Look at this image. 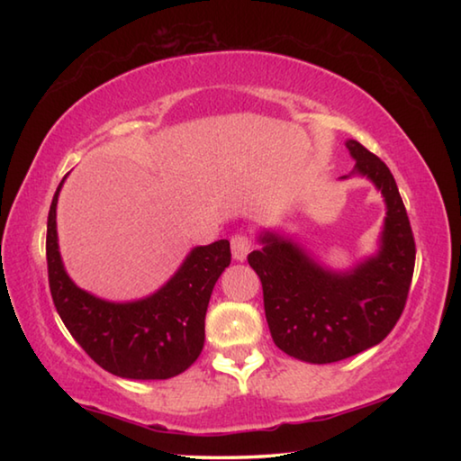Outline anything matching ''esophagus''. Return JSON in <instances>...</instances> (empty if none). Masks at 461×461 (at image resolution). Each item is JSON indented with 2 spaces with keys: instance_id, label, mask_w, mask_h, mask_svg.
<instances>
[{
  "instance_id": "esophagus-1",
  "label": "esophagus",
  "mask_w": 461,
  "mask_h": 461,
  "mask_svg": "<svg viewBox=\"0 0 461 461\" xmlns=\"http://www.w3.org/2000/svg\"><path fill=\"white\" fill-rule=\"evenodd\" d=\"M249 248H252V240H249L246 233H236V236L231 238V254L238 262L246 260Z\"/></svg>"
}]
</instances>
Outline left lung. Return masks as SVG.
<instances>
[{"mask_svg": "<svg viewBox=\"0 0 461 461\" xmlns=\"http://www.w3.org/2000/svg\"><path fill=\"white\" fill-rule=\"evenodd\" d=\"M346 146L356 160L349 175L370 178L386 203L378 252L338 272L315 262L296 241L264 231L262 248L248 254L262 283L272 339L309 364L346 360L384 339L407 305L415 270V238L393 173L356 140Z\"/></svg>", "mask_w": 461, "mask_h": 461, "instance_id": "8db88e82", "label": "left lung"}]
</instances>
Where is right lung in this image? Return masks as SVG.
<instances>
[{
  "label": "right lung",
  "mask_w": 461,
  "mask_h": 461,
  "mask_svg": "<svg viewBox=\"0 0 461 461\" xmlns=\"http://www.w3.org/2000/svg\"><path fill=\"white\" fill-rule=\"evenodd\" d=\"M65 178L54 193L46 225L49 285L62 323L93 362L120 378L167 380L185 372L205 343L207 305L231 262L230 241L193 248L175 276L150 296L104 301L77 286L62 267L57 203Z\"/></svg>",
  "instance_id": "1"
}]
</instances>
